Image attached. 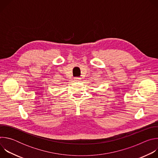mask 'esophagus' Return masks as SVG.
I'll use <instances>...</instances> for the list:
<instances>
[{"label": "esophagus", "instance_id": "obj_1", "mask_svg": "<svg viewBox=\"0 0 158 158\" xmlns=\"http://www.w3.org/2000/svg\"><path fill=\"white\" fill-rule=\"evenodd\" d=\"M81 77H75V78H74V81L77 82V81H81Z\"/></svg>", "mask_w": 158, "mask_h": 158}]
</instances>
